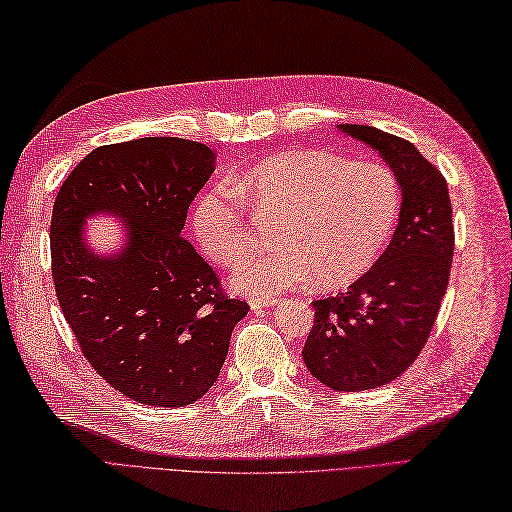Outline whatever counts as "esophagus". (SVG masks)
<instances>
[{
	"label": "esophagus",
	"instance_id": "1",
	"mask_svg": "<svg viewBox=\"0 0 512 512\" xmlns=\"http://www.w3.org/2000/svg\"><path fill=\"white\" fill-rule=\"evenodd\" d=\"M278 299L276 297H256L249 302V306H252V310H256V313H263V310L276 306Z\"/></svg>",
	"mask_w": 512,
	"mask_h": 512
}]
</instances>
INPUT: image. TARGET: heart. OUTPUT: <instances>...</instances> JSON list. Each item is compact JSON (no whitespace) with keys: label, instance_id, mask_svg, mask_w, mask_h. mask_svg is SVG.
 Listing matches in <instances>:
<instances>
[{"label":"heart","instance_id":"1","mask_svg":"<svg viewBox=\"0 0 512 512\" xmlns=\"http://www.w3.org/2000/svg\"><path fill=\"white\" fill-rule=\"evenodd\" d=\"M243 202L258 213H278V247L247 256L232 286L245 295H278L310 278L319 289H336L363 276L393 232L400 189L373 160L317 149L267 158L232 186H210L197 197L195 239L221 267L234 265L249 245Z\"/></svg>","mask_w":512,"mask_h":512}]
</instances>
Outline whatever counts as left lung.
Returning <instances> with one entry per match:
<instances>
[{
  "label": "left lung",
  "mask_w": 512,
  "mask_h": 512,
  "mask_svg": "<svg viewBox=\"0 0 512 512\" xmlns=\"http://www.w3.org/2000/svg\"><path fill=\"white\" fill-rule=\"evenodd\" d=\"M336 128L376 149L402 189L389 247L345 293L313 302L302 352L321 384L365 391L400 378L428 341L452 269V204L441 171L410 141L354 123Z\"/></svg>",
  "instance_id": "obj_1"
}]
</instances>
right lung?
I'll list each match as a JSON object with an SVG mask.
<instances>
[{"mask_svg":"<svg viewBox=\"0 0 512 512\" xmlns=\"http://www.w3.org/2000/svg\"><path fill=\"white\" fill-rule=\"evenodd\" d=\"M215 171V152L176 136L104 145L80 160L54 202L52 276L82 354L130 400L178 408L215 384L247 302L223 295L184 239L186 213ZM117 216L127 239L99 255L83 223Z\"/></svg>","mask_w":512,"mask_h":512,"instance_id":"right-lung-1","label":"right lung"}]
</instances>
